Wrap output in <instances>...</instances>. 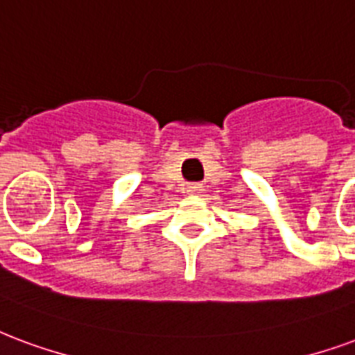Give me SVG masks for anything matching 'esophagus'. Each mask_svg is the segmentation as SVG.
<instances>
[{
    "label": "esophagus",
    "instance_id": "esophagus-1",
    "mask_svg": "<svg viewBox=\"0 0 355 355\" xmlns=\"http://www.w3.org/2000/svg\"><path fill=\"white\" fill-rule=\"evenodd\" d=\"M201 188H203L201 184H188L186 186V191L188 193H198V191H201Z\"/></svg>",
    "mask_w": 355,
    "mask_h": 355
}]
</instances>
